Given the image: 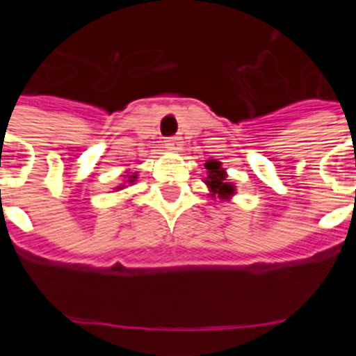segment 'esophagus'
<instances>
[{"mask_svg": "<svg viewBox=\"0 0 356 356\" xmlns=\"http://www.w3.org/2000/svg\"><path fill=\"white\" fill-rule=\"evenodd\" d=\"M163 144H165L168 149H178V147H180V139H178V137H168Z\"/></svg>", "mask_w": 356, "mask_h": 356, "instance_id": "esophagus-1", "label": "esophagus"}]
</instances>
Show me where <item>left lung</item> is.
Returning <instances> with one entry per match:
<instances>
[{"instance_id": "obj_1", "label": "left lung", "mask_w": 356, "mask_h": 356, "mask_svg": "<svg viewBox=\"0 0 356 356\" xmlns=\"http://www.w3.org/2000/svg\"><path fill=\"white\" fill-rule=\"evenodd\" d=\"M205 169L209 176L205 178V184L210 191V196L219 197V200H229L235 194V185L226 180V171L221 168V162L217 160H207Z\"/></svg>"}]
</instances>
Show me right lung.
<instances>
[{"label":"right lung","mask_w":356,"mask_h":356,"mask_svg":"<svg viewBox=\"0 0 356 356\" xmlns=\"http://www.w3.org/2000/svg\"><path fill=\"white\" fill-rule=\"evenodd\" d=\"M127 176H128V175H127ZM135 180H137V172H134V175H130V176H128V180H127V181H128V184H134ZM122 187H124V185H119V187H118V191H121Z\"/></svg>","instance_id":"add662e5"}]
</instances>
